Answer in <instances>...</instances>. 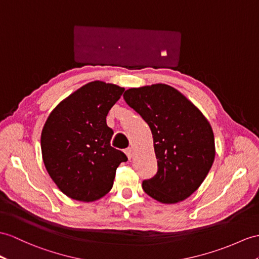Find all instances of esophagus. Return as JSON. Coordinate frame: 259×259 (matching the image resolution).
<instances>
[{"label":"esophagus","mask_w":259,"mask_h":259,"mask_svg":"<svg viewBox=\"0 0 259 259\" xmlns=\"http://www.w3.org/2000/svg\"><path fill=\"white\" fill-rule=\"evenodd\" d=\"M125 154H126V156L128 157V159H132V157H133V150H132L131 147L126 148L125 149Z\"/></svg>","instance_id":"obj_1"}]
</instances>
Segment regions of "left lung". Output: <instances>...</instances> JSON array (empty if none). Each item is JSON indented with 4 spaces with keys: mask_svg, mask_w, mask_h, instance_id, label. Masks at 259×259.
Listing matches in <instances>:
<instances>
[{
    "mask_svg": "<svg viewBox=\"0 0 259 259\" xmlns=\"http://www.w3.org/2000/svg\"><path fill=\"white\" fill-rule=\"evenodd\" d=\"M123 97L153 134L158 170L143 181L144 191L161 203L190 197L209 174L215 156L210 123L184 94L167 84L132 88Z\"/></svg>",
    "mask_w": 259,
    "mask_h": 259,
    "instance_id": "left-lung-1",
    "label": "left lung"
}]
</instances>
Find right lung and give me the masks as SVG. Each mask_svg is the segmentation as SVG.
<instances>
[{"label": "right lung", "mask_w": 259, "mask_h": 259, "mask_svg": "<svg viewBox=\"0 0 259 259\" xmlns=\"http://www.w3.org/2000/svg\"><path fill=\"white\" fill-rule=\"evenodd\" d=\"M124 88L103 81L81 87L56 106L41 132L42 160L50 177L69 198L92 202L108 193L116 168L127 160L111 146L106 115Z\"/></svg>", "instance_id": "obj_1"}]
</instances>
